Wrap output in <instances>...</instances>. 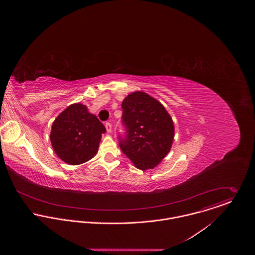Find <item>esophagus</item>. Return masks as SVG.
Here are the masks:
<instances>
[{
  "instance_id": "34e87169",
  "label": "esophagus",
  "mask_w": 255,
  "mask_h": 255,
  "mask_svg": "<svg viewBox=\"0 0 255 255\" xmlns=\"http://www.w3.org/2000/svg\"><path fill=\"white\" fill-rule=\"evenodd\" d=\"M105 127H106V129H107L108 132L112 131V125L110 124L109 122H107V123L105 124Z\"/></svg>"
}]
</instances>
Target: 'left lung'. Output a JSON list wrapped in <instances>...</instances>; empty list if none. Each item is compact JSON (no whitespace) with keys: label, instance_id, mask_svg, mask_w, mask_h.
<instances>
[{"label":"left lung","instance_id":"obj_1","mask_svg":"<svg viewBox=\"0 0 255 255\" xmlns=\"http://www.w3.org/2000/svg\"><path fill=\"white\" fill-rule=\"evenodd\" d=\"M122 108L126 132L119 134V145L136 168L154 169L172 147V118L160 102L141 91L126 97Z\"/></svg>","mask_w":255,"mask_h":255}]
</instances>
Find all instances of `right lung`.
<instances>
[{"instance_id": "1", "label": "right lung", "mask_w": 255, "mask_h": 255, "mask_svg": "<svg viewBox=\"0 0 255 255\" xmlns=\"http://www.w3.org/2000/svg\"><path fill=\"white\" fill-rule=\"evenodd\" d=\"M103 124L86 106L76 103L63 111L52 125L50 139L56 154L70 165L87 162L98 151Z\"/></svg>"}]
</instances>
